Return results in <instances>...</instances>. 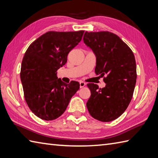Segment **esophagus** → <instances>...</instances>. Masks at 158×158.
<instances>
[{
  "instance_id": "34e87169",
  "label": "esophagus",
  "mask_w": 158,
  "mask_h": 158,
  "mask_svg": "<svg viewBox=\"0 0 158 158\" xmlns=\"http://www.w3.org/2000/svg\"><path fill=\"white\" fill-rule=\"evenodd\" d=\"M86 85V83L85 82H80V88H82V87H84V86H85Z\"/></svg>"
}]
</instances>
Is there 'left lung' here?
<instances>
[{"instance_id":"obj_1","label":"left lung","mask_w":158,"mask_h":158,"mask_svg":"<svg viewBox=\"0 0 158 158\" xmlns=\"http://www.w3.org/2000/svg\"><path fill=\"white\" fill-rule=\"evenodd\" d=\"M84 43L96 57L95 73L105 87L87 86L91 97L86 102L90 114L100 121H112L123 113L132 98L136 82V65L132 51L117 35L110 32H85Z\"/></svg>"}]
</instances>
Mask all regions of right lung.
<instances>
[{
  "mask_svg": "<svg viewBox=\"0 0 158 158\" xmlns=\"http://www.w3.org/2000/svg\"><path fill=\"white\" fill-rule=\"evenodd\" d=\"M84 32H48L24 54L20 79L25 100L41 119L51 121L62 115L80 89L78 82L66 84L58 78L56 71L66 63L67 54L81 41Z\"/></svg>",
  "mask_w": 158,
  "mask_h": 158,
  "instance_id": "1",
  "label": "right lung"
}]
</instances>
